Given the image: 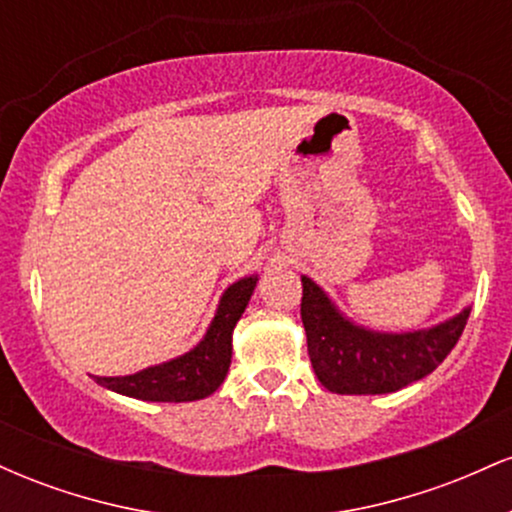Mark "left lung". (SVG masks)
Instances as JSON below:
<instances>
[{"label":"left lung","mask_w":512,"mask_h":512,"mask_svg":"<svg viewBox=\"0 0 512 512\" xmlns=\"http://www.w3.org/2000/svg\"><path fill=\"white\" fill-rule=\"evenodd\" d=\"M301 281L310 363L317 380L337 395H385L426 378L450 354L469 317L464 308L428 330L373 332L339 313L313 279Z\"/></svg>","instance_id":"left-lung-1"}]
</instances>
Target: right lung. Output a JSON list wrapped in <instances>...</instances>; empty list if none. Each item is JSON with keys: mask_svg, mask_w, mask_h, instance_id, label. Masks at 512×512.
I'll return each instance as SVG.
<instances>
[{"mask_svg": "<svg viewBox=\"0 0 512 512\" xmlns=\"http://www.w3.org/2000/svg\"><path fill=\"white\" fill-rule=\"evenodd\" d=\"M257 286V274L245 276L223 291L219 308L207 334L195 349L166 363L144 368L134 375L101 378L96 383L120 395L144 399V402H195L219 390L231 366L233 327L248 308Z\"/></svg>", "mask_w": 512, "mask_h": 512, "instance_id": "right-lung-1", "label": "right lung"}]
</instances>
